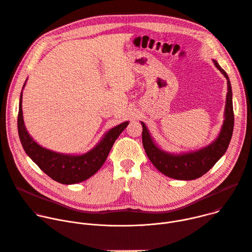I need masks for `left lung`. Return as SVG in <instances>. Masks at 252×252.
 Wrapping results in <instances>:
<instances>
[{
    "instance_id": "left-lung-1",
    "label": "left lung",
    "mask_w": 252,
    "mask_h": 252,
    "mask_svg": "<svg viewBox=\"0 0 252 252\" xmlns=\"http://www.w3.org/2000/svg\"><path fill=\"white\" fill-rule=\"evenodd\" d=\"M217 66L227 80V94L224 123L221 131L217 138L208 147L186 155H170L159 150L153 141L150 132L146 125L142 126V145L145 148L147 156L153 162V164L164 175L182 179V181H191L198 178L206 173L217 161L224 155L230 142L233 126H234V114L232 105V91L229 78L225 70L219 64L217 61H213Z\"/></svg>"
}]
</instances>
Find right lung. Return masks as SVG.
I'll list each match as a JSON object with an SVG mask.
<instances>
[{"mask_svg": "<svg viewBox=\"0 0 252 252\" xmlns=\"http://www.w3.org/2000/svg\"><path fill=\"white\" fill-rule=\"evenodd\" d=\"M22 96L23 94L20 96L18 114V131L22 146L26 154L46 174L63 185L82 183L94 175L105 161L116 139L128 125V122H126L112 128L94 149L83 156L57 154L39 146L28 133L23 120Z\"/></svg>", "mask_w": 252, "mask_h": 252, "instance_id": "add662e5", "label": "right lung"}]
</instances>
